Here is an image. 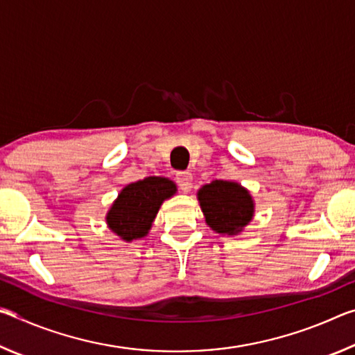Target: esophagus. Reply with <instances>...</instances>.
Listing matches in <instances>:
<instances>
[{"instance_id": "esophagus-1", "label": "esophagus", "mask_w": 355, "mask_h": 355, "mask_svg": "<svg viewBox=\"0 0 355 355\" xmlns=\"http://www.w3.org/2000/svg\"><path fill=\"white\" fill-rule=\"evenodd\" d=\"M177 180V184L180 186V189L188 192L191 189V184H192V175L189 172H177L175 175Z\"/></svg>"}]
</instances>
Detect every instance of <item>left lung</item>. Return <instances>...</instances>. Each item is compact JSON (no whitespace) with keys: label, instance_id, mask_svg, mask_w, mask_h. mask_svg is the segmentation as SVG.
<instances>
[{"label":"left lung","instance_id":"1","mask_svg":"<svg viewBox=\"0 0 355 355\" xmlns=\"http://www.w3.org/2000/svg\"><path fill=\"white\" fill-rule=\"evenodd\" d=\"M197 199L208 227L220 235H238L254 218V199L250 192L236 182L214 180L202 186Z\"/></svg>","mask_w":355,"mask_h":355}]
</instances>
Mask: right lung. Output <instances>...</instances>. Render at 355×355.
<instances>
[{
	"mask_svg": "<svg viewBox=\"0 0 355 355\" xmlns=\"http://www.w3.org/2000/svg\"><path fill=\"white\" fill-rule=\"evenodd\" d=\"M175 192V183L164 177H147L130 183L114 200L106 214V224L127 243L147 236L161 203Z\"/></svg>",
	"mask_w": 355,
	"mask_h": 355,
	"instance_id": "1",
	"label": "right lung"
}]
</instances>
